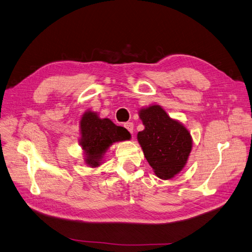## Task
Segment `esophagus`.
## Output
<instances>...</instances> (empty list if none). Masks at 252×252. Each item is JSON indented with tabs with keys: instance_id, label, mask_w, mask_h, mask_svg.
<instances>
[{
	"instance_id": "34e87169",
	"label": "esophagus",
	"mask_w": 252,
	"mask_h": 252,
	"mask_svg": "<svg viewBox=\"0 0 252 252\" xmlns=\"http://www.w3.org/2000/svg\"><path fill=\"white\" fill-rule=\"evenodd\" d=\"M124 127L127 129V130L132 133L133 132V123H131V122H127V123L124 124Z\"/></svg>"
}]
</instances>
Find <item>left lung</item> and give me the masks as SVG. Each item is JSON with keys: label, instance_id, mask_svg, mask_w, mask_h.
I'll use <instances>...</instances> for the list:
<instances>
[{"label": "left lung", "instance_id": "1", "mask_svg": "<svg viewBox=\"0 0 252 252\" xmlns=\"http://www.w3.org/2000/svg\"><path fill=\"white\" fill-rule=\"evenodd\" d=\"M145 129L138 133L144 156L158 178L168 180L185 166L192 147L189 131L158 105L140 110Z\"/></svg>", "mask_w": 252, "mask_h": 252}]
</instances>
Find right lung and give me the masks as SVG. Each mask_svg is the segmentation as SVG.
Masks as SVG:
<instances>
[{
    "label": "right lung",
    "mask_w": 252,
    "mask_h": 252,
    "mask_svg": "<svg viewBox=\"0 0 252 252\" xmlns=\"http://www.w3.org/2000/svg\"><path fill=\"white\" fill-rule=\"evenodd\" d=\"M80 143L86 154V163L95 167L107 148L114 142L130 139L127 129L113 124L109 119H100L94 112L88 111L81 120Z\"/></svg>",
    "instance_id": "obj_1"
}]
</instances>
